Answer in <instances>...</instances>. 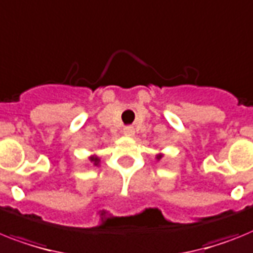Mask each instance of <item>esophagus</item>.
Returning <instances> with one entry per match:
<instances>
[{"label": "esophagus", "mask_w": 253, "mask_h": 253, "mask_svg": "<svg viewBox=\"0 0 253 253\" xmlns=\"http://www.w3.org/2000/svg\"><path fill=\"white\" fill-rule=\"evenodd\" d=\"M123 133L126 135V136H133V133H135V130H133V127L127 126L123 128Z\"/></svg>", "instance_id": "obj_1"}]
</instances>
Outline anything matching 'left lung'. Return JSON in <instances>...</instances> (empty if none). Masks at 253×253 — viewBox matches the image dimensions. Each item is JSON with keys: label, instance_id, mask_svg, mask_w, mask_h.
I'll return each mask as SVG.
<instances>
[{"label": "left lung", "instance_id": "8db88e82", "mask_svg": "<svg viewBox=\"0 0 253 253\" xmlns=\"http://www.w3.org/2000/svg\"><path fill=\"white\" fill-rule=\"evenodd\" d=\"M162 154H158V156H157V159H158V161H159V159H161V158H162Z\"/></svg>", "mask_w": 253, "mask_h": 253}]
</instances>
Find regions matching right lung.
I'll return each mask as SVG.
<instances>
[{"label":"right lung","mask_w":253,"mask_h":253,"mask_svg":"<svg viewBox=\"0 0 253 253\" xmlns=\"http://www.w3.org/2000/svg\"><path fill=\"white\" fill-rule=\"evenodd\" d=\"M90 161L92 163H94L95 166H97V165H99V162H100V159H99V157H96V156H91L90 157Z\"/></svg>","instance_id":"obj_1"}]
</instances>
